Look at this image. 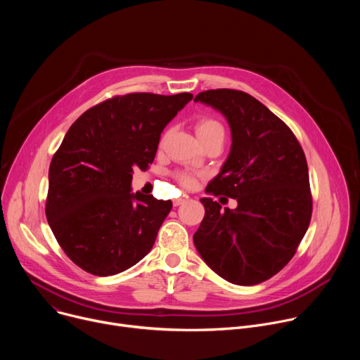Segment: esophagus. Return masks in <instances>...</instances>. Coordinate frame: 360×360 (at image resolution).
I'll return each instance as SVG.
<instances>
[{
    "mask_svg": "<svg viewBox=\"0 0 360 360\" xmlns=\"http://www.w3.org/2000/svg\"><path fill=\"white\" fill-rule=\"evenodd\" d=\"M185 202V199H174V207H179V205H184Z\"/></svg>",
    "mask_w": 360,
    "mask_h": 360,
    "instance_id": "1",
    "label": "esophagus"
}]
</instances>
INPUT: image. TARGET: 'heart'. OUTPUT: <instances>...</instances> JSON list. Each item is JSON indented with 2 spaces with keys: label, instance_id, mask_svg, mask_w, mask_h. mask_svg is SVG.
I'll return each mask as SVG.
<instances>
[{
  "label": "heart",
  "instance_id": "obj_1",
  "mask_svg": "<svg viewBox=\"0 0 360 360\" xmlns=\"http://www.w3.org/2000/svg\"><path fill=\"white\" fill-rule=\"evenodd\" d=\"M196 134L199 136L200 141H207L210 138L214 136H219V135H225L224 127L214 118H200L196 122ZM176 179L179 182L181 186L184 188H192L196 184V178L192 174H186V172H181L176 174ZM175 193H178V191H174Z\"/></svg>",
  "mask_w": 360,
  "mask_h": 360
}]
</instances>
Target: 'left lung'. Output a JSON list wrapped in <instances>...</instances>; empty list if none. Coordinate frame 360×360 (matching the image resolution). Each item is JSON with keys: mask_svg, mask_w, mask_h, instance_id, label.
Listing matches in <instances>:
<instances>
[{"mask_svg": "<svg viewBox=\"0 0 360 360\" xmlns=\"http://www.w3.org/2000/svg\"><path fill=\"white\" fill-rule=\"evenodd\" d=\"M219 111L232 135L231 152L207 192L238 202L225 208L202 198L205 217L193 243L215 274L235 285H256L292 258L312 217L309 172L289 127L262 102L236 89L195 96Z\"/></svg>", "mask_w": 360, "mask_h": 360, "instance_id": "8db88e82", "label": "left lung"}]
</instances>
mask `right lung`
Listing matches in <instances>:
<instances>
[{"label":"right lung","instance_id":"1","mask_svg":"<svg viewBox=\"0 0 360 360\" xmlns=\"http://www.w3.org/2000/svg\"><path fill=\"white\" fill-rule=\"evenodd\" d=\"M193 98L189 92L114 96L85 111L49 165L45 215L68 258L110 276L152 249L171 200L131 192L134 169H146L164 128Z\"/></svg>","mask_w":360,"mask_h":360}]
</instances>
